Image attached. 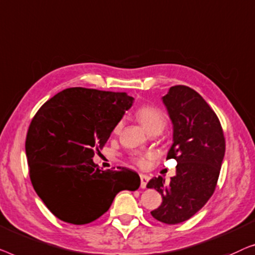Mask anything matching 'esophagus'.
<instances>
[{
  "mask_svg": "<svg viewBox=\"0 0 255 255\" xmlns=\"http://www.w3.org/2000/svg\"><path fill=\"white\" fill-rule=\"evenodd\" d=\"M139 178H141V188H145L146 184H148L150 178L145 174H141V175H139Z\"/></svg>",
  "mask_w": 255,
  "mask_h": 255,
  "instance_id": "1",
  "label": "esophagus"
}]
</instances>
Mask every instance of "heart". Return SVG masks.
I'll return each mask as SVG.
<instances>
[{"instance_id": "1", "label": "heart", "mask_w": 255, "mask_h": 255, "mask_svg": "<svg viewBox=\"0 0 255 255\" xmlns=\"http://www.w3.org/2000/svg\"><path fill=\"white\" fill-rule=\"evenodd\" d=\"M135 116L137 118V120L142 124V126L144 127L149 132L153 130H162L166 125V117L162 110L159 107L155 105H142L136 110ZM123 127V123H118L114 127L113 131L119 132ZM131 160L135 164L142 165L144 157L142 155H134L131 156Z\"/></svg>"}]
</instances>
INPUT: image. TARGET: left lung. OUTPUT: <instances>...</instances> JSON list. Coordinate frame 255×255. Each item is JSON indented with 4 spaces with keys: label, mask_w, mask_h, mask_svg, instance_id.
Listing matches in <instances>:
<instances>
[{
    "label": "left lung",
    "mask_w": 255,
    "mask_h": 255,
    "mask_svg": "<svg viewBox=\"0 0 255 255\" xmlns=\"http://www.w3.org/2000/svg\"><path fill=\"white\" fill-rule=\"evenodd\" d=\"M163 102L173 124V144L167 158L177 160V171L170 184L159 175L146 187L163 196L162 204L151 211L152 217L165 224H178L194 216L214 194L225 138L216 113L193 89L171 87Z\"/></svg>",
    "instance_id": "8db88e82"
}]
</instances>
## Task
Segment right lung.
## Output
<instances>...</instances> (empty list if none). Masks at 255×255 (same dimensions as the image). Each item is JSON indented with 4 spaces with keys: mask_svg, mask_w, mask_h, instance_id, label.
<instances>
[{
    "mask_svg": "<svg viewBox=\"0 0 255 255\" xmlns=\"http://www.w3.org/2000/svg\"><path fill=\"white\" fill-rule=\"evenodd\" d=\"M132 100L126 92L70 88L35 113L25 141L30 179L59 220L91 223L110 209L120 191L139 187L136 172L102 171L92 162Z\"/></svg>",
    "mask_w": 255,
    "mask_h": 255,
    "instance_id": "add662e5",
    "label": "right lung"
}]
</instances>
